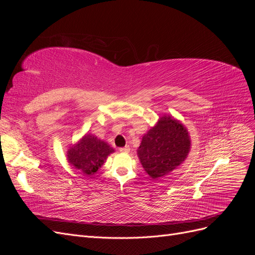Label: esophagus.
I'll use <instances>...</instances> for the list:
<instances>
[{
	"label": "esophagus",
	"instance_id": "1",
	"mask_svg": "<svg viewBox=\"0 0 255 255\" xmlns=\"http://www.w3.org/2000/svg\"><path fill=\"white\" fill-rule=\"evenodd\" d=\"M119 151L122 152V153H128L129 152V146L127 145V146H125V148H120Z\"/></svg>",
	"mask_w": 255,
	"mask_h": 255
}]
</instances>
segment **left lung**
Returning <instances> with one entry per match:
<instances>
[{"instance_id": "1", "label": "left lung", "mask_w": 255, "mask_h": 255, "mask_svg": "<svg viewBox=\"0 0 255 255\" xmlns=\"http://www.w3.org/2000/svg\"><path fill=\"white\" fill-rule=\"evenodd\" d=\"M191 148L188 129L170 115L160 116L138 146L137 155L153 180L170 174L187 158Z\"/></svg>"}]
</instances>
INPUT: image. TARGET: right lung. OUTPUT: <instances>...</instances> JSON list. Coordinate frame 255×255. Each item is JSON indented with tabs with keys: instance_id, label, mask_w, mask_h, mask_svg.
<instances>
[{
	"instance_id": "obj_1",
	"label": "right lung",
	"mask_w": 255,
	"mask_h": 255,
	"mask_svg": "<svg viewBox=\"0 0 255 255\" xmlns=\"http://www.w3.org/2000/svg\"><path fill=\"white\" fill-rule=\"evenodd\" d=\"M115 149L106 141L87 133L79 141L72 143L67 151L68 163L84 175L97 173Z\"/></svg>"
}]
</instances>
